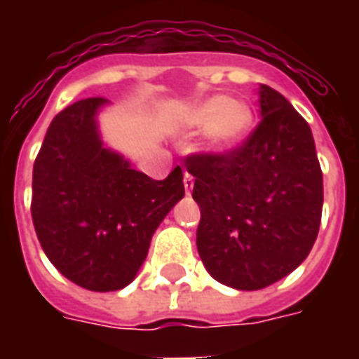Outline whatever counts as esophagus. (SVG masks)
Instances as JSON below:
<instances>
[{
  "label": "esophagus",
  "mask_w": 359,
  "mask_h": 359,
  "mask_svg": "<svg viewBox=\"0 0 359 359\" xmlns=\"http://www.w3.org/2000/svg\"><path fill=\"white\" fill-rule=\"evenodd\" d=\"M184 188L186 194H190L191 188H194V177L190 173H184Z\"/></svg>",
  "instance_id": "obj_1"
}]
</instances>
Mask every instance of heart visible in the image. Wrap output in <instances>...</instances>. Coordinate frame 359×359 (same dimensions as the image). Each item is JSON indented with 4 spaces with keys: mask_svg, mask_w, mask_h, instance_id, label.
<instances>
[{
    "mask_svg": "<svg viewBox=\"0 0 359 359\" xmlns=\"http://www.w3.org/2000/svg\"><path fill=\"white\" fill-rule=\"evenodd\" d=\"M251 119L253 114L248 104L219 95L197 104L188 115L191 126L207 124V140L216 149L238 143L250 130Z\"/></svg>",
    "mask_w": 359,
    "mask_h": 359,
    "instance_id": "1",
    "label": "heart"
}]
</instances>
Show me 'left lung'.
Listing matches in <instances>:
<instances>
[{
	"label": "left lung",
	"mask_w": 359,
	"mask_h": 359,
	"mask_svg": "<svg viewBox=\"0 0 359 359\" xmlns=\"http://www.w3.org/2000/svg\"><path fill=\"white\" fill-rule=\"evenodd\" d=\"M261 121L240 145L194 152L191 197L201 208L197 251L216 281L238 290L276 283L304 262L323 216V169L309 124L259 86Z\"/></svg>",
	"instance_id": "8db88e82"
}]
</instances>
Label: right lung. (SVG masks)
I'll return each mask as SVG.
<instances>
[{"label": "right lung", "instance_id": "right-lung-1", "mask_svg": "<svg viewBox=\"0 0 359 359\" xmlns=\"http://www.w3.org/2000/svg\"><path fill=\"white\" fill-rule=\"evenodd\" d=\"M106 98L53 117L33 165L31 216L42 250L72 283L119 290L135 278L154 231L184 197L182 169L154 180L104 149L95 115Z\"/></svg>", "mask_w": 359, "mask_h": 359}]
</instances>
